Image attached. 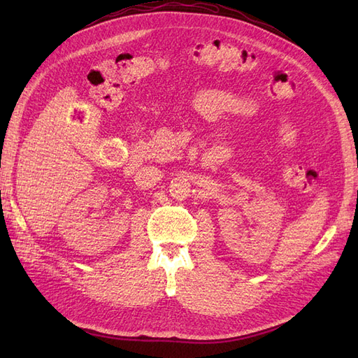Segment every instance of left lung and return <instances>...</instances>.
I'll use <instances>...</instances> for the list:
<instances>
[{"label": "left lung", "mask_w": 358, "mask_h": 358, "mask_svg": "<svg viewBox=\"0 0 358 358\" xmlns=\"http://www.w3.org/2000/svg\"><path fill=\"white\" fill-rule=\"evenodd\" d=\"M357 192H358V191H357Z\"/></svg>", "instance_id": "1"}]
</instances>
